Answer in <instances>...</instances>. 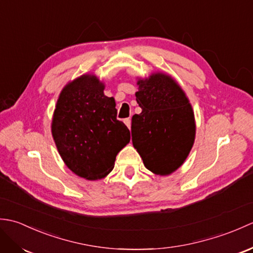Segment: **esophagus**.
<instances>
[{"label":"esophagus","instance_id":"obj_1","mask_svg":"<svg viewBox=\"0 0 253 253\" xmlns=\"http://www.w3.org/2000/svg\"><path fill=\"white\" fill-rule=\"evenodd\" d=\"M124 123H125V125L130 129V127H131V120H130V118H125V120H124Z\"/></svg>","mask_w":253,"mask_h":253}]
</instances>
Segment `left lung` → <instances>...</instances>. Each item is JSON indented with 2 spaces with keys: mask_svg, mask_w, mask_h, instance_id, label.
I'll return each instance as SVG.
<instances>
[{
  "mask_svg": "<svg viewBox=\"0 0 253 253\" xmlns=\"http://www.w3.org/2000/svg\"><path fill=\"white\" fill-rule=\"evenodd\" d=\"M140 114L131 118L132 144L152 173L169 175L185 162L196 135L195 116L185 92L170 76L139 79Z\"/></svg>",
  "mask_w": 253,
  "mask_h": 253,
  "instance_id": "8db88e82",
  "label": "left lung"
}]
</instances>
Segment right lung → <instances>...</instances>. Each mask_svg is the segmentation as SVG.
Listing matches in <instances>:
<instances>
[{
    "label": "right lung",
    "mask_w": 253,
    "mask_h": 253,
    "mask_svg": "<svg viewBox=\"0 0 253 253\" xmlns=\"http://www.w3.org/2000/svg\"><path fill=\"white\" fill-rule=\"evenodd\" d=\"M104 84L83 75L62 90L52 120V136L61 158L73 173L101 179L114 168L117 153L130 141V132L116 120L114 98Z\"/></svg>",
    "instance_id": "1"
}]
</instances>
